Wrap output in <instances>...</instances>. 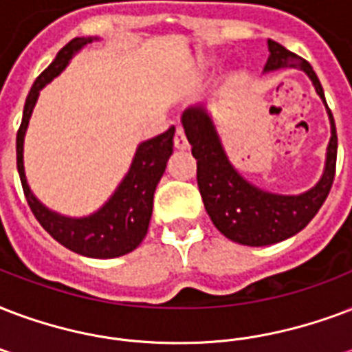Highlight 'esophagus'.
<instances>
[{
	"mask_svg": "<svg viewBox=\"0 0 352 352\" xmlns=\"http://www.w3.org/2000/svg\"><path fill=\"white\" fill-rule=\"evenodd\" d=\"M173 146H175V149H179V151L188 149V140H186V136H184V131H182L181 127H177L175 138H173Z\"/></svg>",
	"mask_w": 352,
	"mask_h": 352,
	"instance_id": "1",
	"label": "esophagus"
}]
</instances>
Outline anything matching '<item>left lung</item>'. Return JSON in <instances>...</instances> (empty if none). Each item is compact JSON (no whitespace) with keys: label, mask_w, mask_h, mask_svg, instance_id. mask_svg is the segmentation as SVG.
Segmentation results:
<instances>
[{"label":"left lung","mask_w":352,"mask_h":352,"mask_svg":"<svg viewBox=\"0 0 352 352\" xmlns=\"http://www.w3.org/2000/svg\"><path fill=\"white\" fill-rule=\"evenodd\" d=\"M267 50L270 57L264 74L283 68L302 69L312 80L329 114L331 140L327 146L325 168L310 190L297 195H284L254 186L229 160L218 129L205 104H192L181 116L182 127L192 146V155L197 160V186L212 223L225 238L251 248L272 245L305 229L325 203L336 173V125L331 109L327 107L318 75L305 58L275 40H267Z\"/></svg>","instance_id":"obj_1"}]
</instances>
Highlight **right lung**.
Instances as JSON below:
<instances>
[{"instance_id":"add662e5","label":"right lung","mask_w":352,"mask_h":352,"mask_svg":"<svg viewBox=\"0 0 352 352\" xmlns=\"http://www.w3.org/2000/svg\"><path fill=\"white\" fill-rule=\"evenodd\" d=\"M98 40V36H77L69 40L58 51L53 63L36 77L25 99L21 125L16 134V164H18L23 194L34 218L38 219V223L60 245L90 258H116L134 251L146 238L153 214V195L160 177L164 175L168 158L173 153L175 127L168 129L166 133L158 134L155 138L142 142L136 147L129 171L118 184L114 194L98 210L82 218L64 216L47 208L33 194L27 182L25 166H23V142H25L29 120L33 116L34 104L38 101L40 90L63 74L69 60L82 47Z\"/></svg>"}]
</instances>
